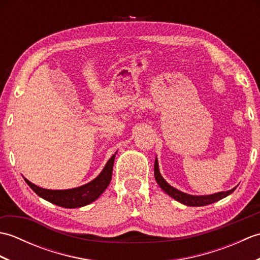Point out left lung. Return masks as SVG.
<instances>
[{"instance_id":"1","label":"left lung","mask_w":260,"mask_h":260,"mask_svg":"<svg viewBox=\"0 0 260 260\" xmlns=\"http://www.w3.org/2000/svg\"><path fill=\"white\" fill-rule=\"evenodd\" d=\"M154 176H155L157 184L161 186V189L165 193H168V194L170 197H172L174 200L183 203V204H185V206H190V207H202V206H207V204H211L213 202H217L227 196L231 194V193L236 190V187H234V189H231L229 191L218 192V193H214V194H211V196H201V197L186 194V193L176 190L175 187L171 186L169 183H167V181H165L161 176V174H159L157 159H155V164H154Z\"/></svg>"}]
</instances>
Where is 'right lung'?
<instances>
[{"label":"right lung","mask_w":260,"mask_h":260,"mask_svg":"<svg viewBox=\"0 0 260 260\" xmlns=\"http://www.w3.org/2000/svg\"><path fill=\"white\" fill-rule=\"evenodd\" d=\"M115 155L108 159L107 164L105 165L102 173L99 174L95 180L82 186L76 187L70 190H47L39 187L36 184L31 183L26 179L25 182L31 189L35 191L39 197L45 200L57 204L62 208H80L87 206V204L95 201L98 197L102 194L105 189L108 186L113 174V165H114Z\"/></svg>","instance_id":"right-lung-1"}]
</instances>
